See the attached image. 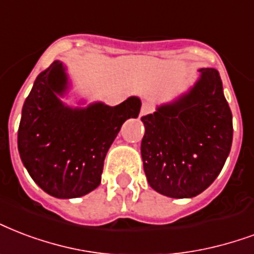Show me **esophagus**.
<instances>
[{
	"instance_id": "obj_1",
	"label": "esophagus",
	"mask_w": 254,
	"mask_h": 254,
	"mask_svg": "<svg viewBox=\"0 0 254 254\" xmlns=\"http://www.w3.org/2000/svg\"><path fill=\"white\" fill-rule=\"evenodd\" d=\"M154 110L153 105L150 102H144L142 106H141V112H140V116H146V114H150Z\"/></svg>"
}]
</instances>
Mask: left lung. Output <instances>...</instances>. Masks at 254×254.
Listing matches in <instances>:
<instances>
[{"instance_id": "1", "label": "left lung", "mask_w": 254, "mask_h": 254, "mask_svg": "<svg viewBox=\"0 0 254 254\" xmlns=\"http://www.w3.org/2000/svg\"><path fill=\"white\" fill-rule=\"evenodd\" d=\"M200 73L189 93L141 117V156L148 183L172 198L204 191L217 179L232 146V112L220 73L213 67H202Z\"/></svg>"}]
</instances>
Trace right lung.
I'll list each match as a JSON object with an SVG mask.
<instances>
[{"mask_svg": "<svg viewBox=\"0 0 254 254\" xmlns=\"http://www.w3.org/2000/svg\"><path fill=\"white\" fill-rule=\"evenodd\" d=\"M67 77L61 61L41 71L25 100L18 152L34 183L57 198H75L101 183L104 160L127 119L141 109L137 97L117 106L97 102L71 109L60 101Z\"/></svg>", "mask_w": 254, "mask_h": 254, "instance_id": "1", "label": "right lung"}]
</instances>
